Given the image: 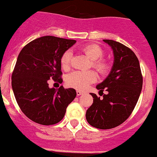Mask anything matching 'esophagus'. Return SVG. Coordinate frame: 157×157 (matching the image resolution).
Returning a JSON list of instances; mask_svg holds the SVG:
<instances>
[{"label": "esophagus", "mask_w": 157, "mask_h": 157, "mask_svg": "<svg viewBox=\"0 0 157 157\" xmlns=\"http://www.w3.org/2000/svg\"><path fill=\"white\" fill-rule=\"evenodd\" d=\"M83 94V92L82 91H81V90H76V94H77V95H81V94Z\"/></svg>", "instance_id": "esophagus-1"}]
</instances>
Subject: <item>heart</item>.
I'll return each instance as SVG.
<instances>
[{"mask_svg": "<svg viewBox=\"0 0 157 157\" xmlns=\"http://www.w3.org/2000/svg\"><path fill=\"white\" fill-rule=\"evenodd\" d=\"M81 51L92 61V66L101 74L107 73L109 70V63L102 58L105 52L102 48L96 44H88L82 47ZM72 52L66 51L61 57V65L64 70H67L71 64ZM97 80V74L94 71H74L66 79L67 84L77 90H85Z\"/></svg>", "mask_w": 157, "mask_h": 157, "instance_id": "b5f03b06", "label": "heart"}]
</instances>
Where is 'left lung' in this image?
I'll list each match as a JSON object with an SVG mask.
<instances>
[{
  "mask_svg": "<svg viewBox=\"0 0 157 157\" xmlns=\"http://www.w3.org/2000/svg\"><path fill=\"white\" fill-rule=\"evenodd\" d=\"M112 48L113 67L105 81L96 86L102 98L90 93L93 104L87 109L86 118L91 126L110 129L128 119L134 109L142 88V75L139 61L129 48L118 42L104 39ZM106 90V95H103Z\"/></svg>",
  "mask_w": 157,
  "mask_h": 157,
  "instance_id": "obj_1",
  "label": "left lung"
}]
</instances>
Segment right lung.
<instances>
[{
  "mask_svg": "<svg viewBox=\"0 0 157 157\" xmlns=\"http://www.w3.org/2000/svg\"><path fill=\"white\" fill-rule=\"evenodd\" d=\"M76 40L44 36L24 47L12 72L11 86L23 113L42 125L57 124L76 98L72 88H49L48 81L62 83L61 57Z\"/></svg>",
  "mask_w": 157,
  "mask_h": 157,
  "instance_id": "right-lung-1",
  "label": "right lung"
}]
</instances>
